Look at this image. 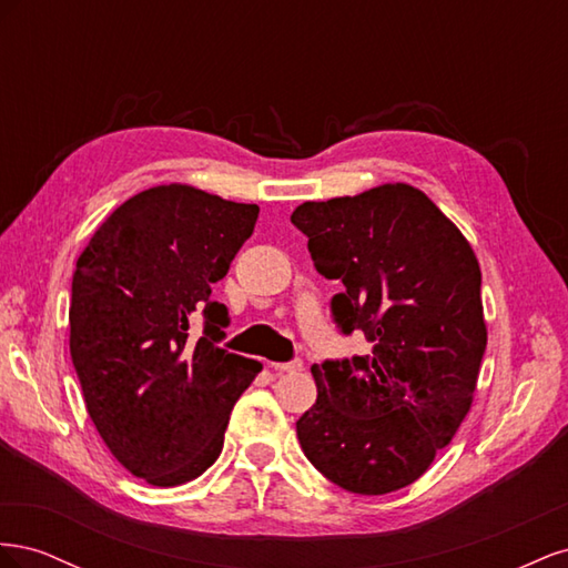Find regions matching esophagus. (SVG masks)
Wrapping results in <instances>:
<instances>
[{"label": "esophagus", "instance_id": "34e87169", "mask_svg": "<svg viewBox=\"0 0 568 568\" xmlns=\"http://www.w3.org/2000/svg\"><path fill=\"white\" fill-rule=\"evenodd\" d=\"M272 369L280 372V374H284V372H298V369H303V363L296 357V359H291V363H272Z\"/></svg>", "mask_w": 568, "mask_h": 568}]
</instances>
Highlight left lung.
<instances>
[{
	"instance_id": "8db88e82",
	"label": "left lung",
	"mask_w": 568,
	"mask_h": 568,
	"mask_svg": "<svg viewBox=\"0 0 568 568\" xmlns=\"http://www.w3.org/2000/svg\"><path fill=\"white\" fill-rule=\"evenodd\" d=\"M291 222L315 270L343 284L332 317L367 355L313 365L317 400L296 422L305 457L338 488L386 495L432 467L474 400L486 322L467 239L409 184L305 201Z\"/></svg>"
}]
</instances>
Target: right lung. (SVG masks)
I'll return each mask as SVG.
<instances>
[{
  "label": "right lung",
  "instance_id": "obj_1",
  "mask_svg": "<svg viewBox=\"0 0 568 568\" xmlns=\"http://www.w3.org/2000/svg\"><path fill=\"white\" fill-rule=\"evenodd\" d=\"M186 184H161L115 209L73 274L71 357L111 455L151 486H180L220 457L232 407L257 359L215 343L230 324L213 284L257 220ZM204 317V336L191 326Z\"/></svg>",
  "mask_w": 568,
  "mask_h": 568
}]
</instances>
